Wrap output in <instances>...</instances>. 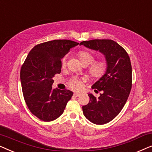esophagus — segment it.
I'll return each mask as SVG.
<instances>
[{
    "instance_id": "obj_1",
    "label": "esophagus",
    "mask_w": 152,
    "mask_h": 152,
    "mask_svg": "<svg viewBox=\"0 0 152 152\" xmlns=\"http://www.w3.org/2000/svg\"><path fill=\"white\" fill-rule=\"evenodd\" d=\"M74 95L75 97H79V96H80V95H82V93H75Z\"/></svg>"
}]
</instances>
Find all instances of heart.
<instances>
[{
  "label": "heart",
  "mask_w": 152,
  "mask_h": 152,
  "mask_svg": "<svg viewBox=\"0 0 152 152\" xmlns=\"http://www.w3.org/2000/svg\"><path fill=\"white\" fill-rule=\"evenodd\" d=\"M79 57L80 58L81 61L84 65H89L94 61L93 56L86 51H80L79 53ZM63 64H65V59H64ZM107 70V64L104 61L97 62V63L92 64L89 68V72L94 77H101L105 74ZM69 86L74 89H80L82 86V81L77 77H73L68 82Z\"/></svg>",
  "instance_id": "b5f03b06"
}]
</instances>
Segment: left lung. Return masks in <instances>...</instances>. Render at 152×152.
<instances>
[{
	"instance_id": "1",
	"label": "left lung",
	"mask_w": 152,
	"mask_h": 152,
	"mask_svg": "<svg viewBox=\"0 0 152 152\" xmlns=\"http://www.w3.org/2000/svg\"><path fill=\"white\" fill-rule=\"evenodd\" d=\"M82 45L102 54L107 64L105 74L92 86L102 93L98 97L88 93L90 102L82 107L83 113L94 124L108 123L121 111L129 95L132 83L130 58L123 48L111 39L84 41L80 43Z\"/></svg>"
}]
</instances>
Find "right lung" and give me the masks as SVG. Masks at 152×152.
<instances>
[{"label": "right lung", "mask_w": 152, "mask_h": 152, "mask_svg": "<svg viewBox=\"0 0 152 152\" xmlns=\"http://www.w3.org/2000/svg\"><path fill=\"white\" fill-rule=\"evenodd\" d=\"M79 43L53 40L37 45L30 51L20 69L22 91L31 113L45 122L64 113L73 95L69 90L53 89V77L61 70V59Z\"/></svg>", "instance_id": "1"}]
</instances>
